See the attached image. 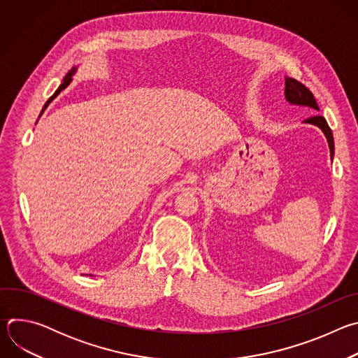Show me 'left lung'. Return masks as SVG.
<instances>
[{
  "mask_svg": "<svg viewBox=\"0 0 358 358\" xmlns=\"http://www.w3.org/2000/svg\"><path fill=\"white\" fill-rule=\"evenodd\" d=\"M285 97L292 105L306 106V108H310L312 110L319 112L317 101H316L313 93L308 87H306L303 83H300L299 80H296L293 78H285ZM304 122L315 124V126L322 129V131L324 133V136L327 138L329 147H330V156H333L334 155V140H333V133H331L326 119L323 116L315 115L309 119H306Z\"/></svg>",
  "mask_w": 358,
  "mask_h": 358,
  "instance_id": "8db88e82",
  "label": "left lung"
}]
</instances>
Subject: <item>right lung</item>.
I'll list each match as a JSON object with an SVG mask.
<instances>
[{
    "instance_id": "add662e5",
    "label": "right lung",
    "mask_w": 358,
    "mask_h": 358,
    "mask_svg": "<svg viewBox=\"0 0 358 358\" xmlns=\"http://www.w3.org/2000/svg\"><path fill=\"white\" fill-rule=\"evenodd\" d=\"M73 72H75V68H73V69H72V71H71V72H68V75H66V76H65V79H64V83H62V85H61V86H59V87H58V89H57V92H55V93H54V94H52V96H50V97H49V99H48V101H46V103H45V106H43V109H42V112H41V115H42V113H43V110H45V109H46V108H48V105H49V103H50V101H52V100H54V99H55V97H57V96H58V94H59V93H61V92H62V90H64V89H65V87H66V86H68V85H69V83H71V80H72V75H73ZM41 115H39V116H41Z\"/></svg>"
}]
</instances>
